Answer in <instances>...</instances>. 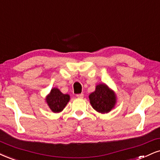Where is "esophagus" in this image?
Instances as JSON below:
<instances>
[{
	"instance_id": "obj_1",
	"label": "esophagus",
	"mask_w": 160,
	"mask_h": 160,
	"mask_svg": "<svg viewBox=\"0 0 160 160\" xmlns=\"http://www.w3.org/2000/svg\"><path fill=\"white\" fill-rule=\"evenodd\" d=\"M76 97L78 98H82L84 97V94L83 93H80V94H77Z\"/></svg>"
}]
</instances>
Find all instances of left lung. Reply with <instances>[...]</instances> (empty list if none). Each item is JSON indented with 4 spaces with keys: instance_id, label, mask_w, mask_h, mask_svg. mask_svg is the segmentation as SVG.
Here are the masks:
<instances>
[{
    "instance_id": "8db88e82",
    "label": "left lung",
    "mask_w": 160,
    "mask_h": 160,
    "mask_svg": "<svg viewBox=\"0 0 160 160\" xmlns=\"http://www.w3.org/2000/svg\"><path fill=\"white\" fill-rule=\"evenodd\" d=\"M89 98L92 108L101 113L110 112L116 103L115 92L105 84H98L95 91L90 94Z\"/></svg>"
}]
</instances>
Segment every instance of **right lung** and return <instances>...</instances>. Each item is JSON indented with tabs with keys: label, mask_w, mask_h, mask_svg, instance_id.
Returning <instances> with one entry per match:
<instances>
[{
	"label": "right lung",
	"mask_w": 160,
	"mask_h": 160,
	"mask_svg": "<svg viewBox=\"0 0 160 160\" xmlns=\"http://www.w3.org/2000/svg\"><path fill=\"white\" fill-rule=\"evenodd\" d=\"M70 101V96L64 94L58 88H52L46 98V102L49 108L53 113H59L62 111Z\"/></svg>",
	"instance_id": "right-lung-1"
}]
</instances>
